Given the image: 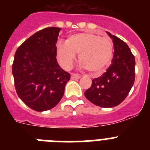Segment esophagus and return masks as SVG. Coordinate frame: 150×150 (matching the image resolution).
Wrapping results in <instances>:
<instances>
[{"label": "esophagus", "instance_id": "esophagus-1", "mask_svg": "<svg viewBox=\"0 0 150 150\" xmlns=\"http://www.w3.org/2000/svg\"><path fill=\"white\" fill-rule=\"evenodd\" d=\"M81 77V76L80 75H79V74H71V79H79V78Z\"/></svg>", "mask_w": 150, "mask_h": 150}]
</instances>
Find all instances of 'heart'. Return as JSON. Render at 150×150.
Returning <instances> with one entry per match:
<instances>
[{
    "label": "heart",
    "mask_w": 150,
    "mask_h": 150,
    "mask_svg": "<svg viewBox=\"0 0 150 150\" xmlns=\"http://www.w3.org/2000/svg\"><path fill=\"white\" fill-rule=\"evenodd\" d=\"M57 59L62 67L69 70L74 64L76 54L83 67L91 74H100L110 64L113 57V43L108 38L91 32H82L69 36L65 43L55 46Z\"/></svg>",
    "instance_id": "b5f03b06"
}]
</instances>
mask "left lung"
Returning <instances> with one entry per match:
<instances>
[{"label":"left lung","instance_id":"left-lung-1","mask_svg":"<svg viewBox=\"0 0 150 150\" xmlns=\"http://www.w3.org/2000/svg\"><path fill=\"white\" fill-rule=\"evenodd\" d=\"M112 39L114 53L112 64L101 76L92 80L85 96L92 104L101 107H113L121 104L134 83L135 59L128 45L107 32Z\"/></svg>","mask_w":150,"mask_h":150}]
</instances>
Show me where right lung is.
Here are the masks:
<instances>
[{
	"mask_svg": "<svg viewBox=\"0 0 150 150\" xmlns=\"http://www.w3.org/2000/svg\"><path fill=\"white\" fill-rule=\"evenodd\" d=\"M60 28L50 27L30 36L16 50L13 64L17 95L30 108L49 110L59 104L71 75L57 62Z\"/></svg>",
	"mask_w": 150,
	"mask_h": 150,
	"instance_id": "add662e5",
	"label": "right lung"
}]
</instances>
